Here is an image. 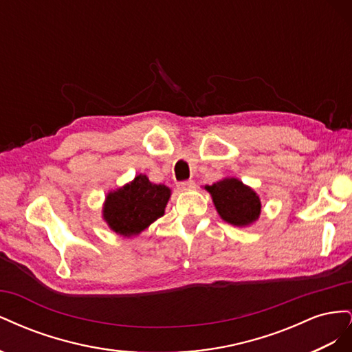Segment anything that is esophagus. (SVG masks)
I'll return each mask as SVG.
<instances>
[{
	"label": "esophagus",
	"mask_w": 352,
	"mask_h": 352,
	"mask_svg": "<svg viewBox=\"0 0 352 352\" xmlns=\"http://www.w3.org/2000/svg\"><path fill=\"white\" fill-rule=\"evenodd\" d=\"M179 190H182V192H188V190H192L195 188V184L192 182V180H185V182H180L177 185Z\"/></svg>",
	"instance_id": "1"
}]
</instances>
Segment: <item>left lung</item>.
<instances>
[{
  "label": "left lung",
  "instance_id": "left-lung-1",
  "mask_svg": "<svg viewBox=\"0 0 352 352\" xmlns=\"http://www.w3.org/2000/svg\"><path fill=\"white\" fill-rule=\"evenodd\" d=\"M204 189L211 195L221 220L236 228H247L258 220L261 199L255 190L238 177H223Z\"/></svg>",
  "mask_w": 352,
  "mask_h": 352
}]
</instances>
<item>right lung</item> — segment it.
I'll return each instance as SVG.
<instances>
[{"mask_svg": "<svg viewBox=\"0 0 352 352\" xmlns=\"http://www.w3.org/2000/svg\"><path fill=\"white\" fill-rule=\"evenodd\" d=\"M170 195L168 186L151 184L146 175H136L129 184L105 195L102 220L119 236H136L164 216Z\"/></svg>", "mask_w": 352, "mask_h": 352, "instance_id": "right-lung-1", "label": "right lung"}]
</instances>
